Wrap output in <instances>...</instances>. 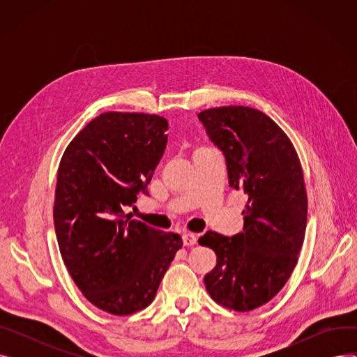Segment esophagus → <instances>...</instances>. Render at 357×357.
I'll return each instance as SVG.
<instances>
[{
	"label": "esophagus",
	"mask_w": 357,
	"mask_h": 357,
	"mask_svg": "<svg viewBox=\"0 0 357 357\" xmlns=\"http://www.w3.org/2000/svg\"><path fill=\"white\" fill-rule=\"evenodd\" d=\"M182 238H183V245L185 246H194V245H197V243H198V237L194 233H185Z\"/></svg>",
	"instance_id": "esophagus-1"
}]
</instances>
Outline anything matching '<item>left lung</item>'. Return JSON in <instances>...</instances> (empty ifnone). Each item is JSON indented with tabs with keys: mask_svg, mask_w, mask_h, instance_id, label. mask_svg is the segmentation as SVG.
<instances>
[{
	"mask_svg": "<svg viewBox=\"0 0 357 357\" xmlns=\"http://www.w3.org/2000/svg\"><path fill=\"white\" fill-rule=\"evenodd\" d=\"M227 162L229 183L248 194L243 231H207L201 246L217 255L204 282L214 301L248 312L269 303L289 279L307 227V191L296 150L265 112L243 105L198 114Z\"/></svg>",
	"mask_w": 357,
	"mask_h": 357,
	"instance_id": "left-lung-1",
	"label": "left lung"
}]
</instances>
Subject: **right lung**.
<instances>
[{"instance_id": "obj_1", "label": "right lung", "mask_w": 357, "mask_h": 357, "mask_svg": "<svg viewBox=\"0 0 357 357\" xmlns=\"http://www.w3.org/2000/svg\"><path fill=\"white\" fill-rule=\"evenodd\" d=\"M166 119L108 111L68 144L58 169L53 220L73 282L97 308L130 315L152 304L182 238L126 214L167 143Z\"/></svg>"}]
</instances>
